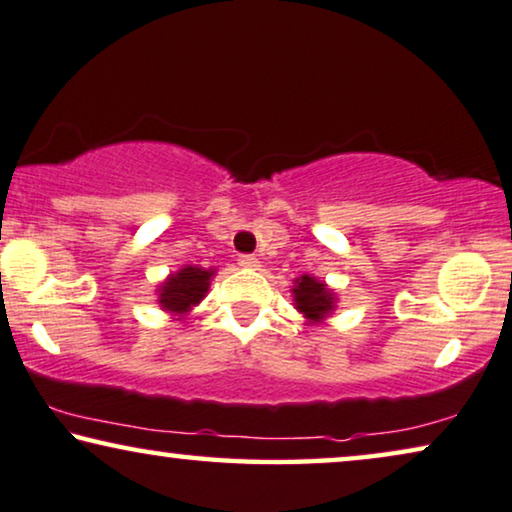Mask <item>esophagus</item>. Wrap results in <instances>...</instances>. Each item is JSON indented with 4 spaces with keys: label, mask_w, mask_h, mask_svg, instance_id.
I'll list each match as a JSON object with an SVG mask.
<instances>
[{
    "label": "esophagus",
    "mask_w": 512,
    "mask_h": 512,
    "mask_svg": "<svg viewBox=\"0 0 512 512\" xmlns=\"http://www.w3.org/2000/svg\"><path fill=\"white\" fill-rule=\"evenodd\" d=\"M239 264L246 266V269H257L259 259H257L255 255H241V257H239Z\"/></svg>",
    "instance_id": "esophagus-1"
}]
</instances>
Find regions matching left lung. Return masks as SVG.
<instances>
[{"mask_svg":"<svg viewBox=\"0 0 512 512\" xmlns=\"http://www.w3.org/2000/svg\"><path fill=\"white\" fill-rule=\"evenodd\" d=\"M294 294V308L304 315V318L311 322V325H318L327 318V315L334 311L336 297L329 287L322 283V280L313 276H299L294 280L292 287Z\"/></svg>","mask_w":512,"mask_h":512,"instance_id":"1","label":"left lung"}]
</instances>
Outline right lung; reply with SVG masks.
Returning <instances> with one entry per match:
<instances>
[{
    "label": "right lung",
    "instance_id": "add662e5",
    "mask_svg": "<svg viewBox=\"0 0 512 512\" xmlns=\"http://www.w3.org/2000/svg\"><path fill=\"white\" fill-rule=\"evenodd\" d=\"M213 269H201V266L187 264L181 271L171 273L157 290V301L164 311L171 315H187L201 299L206 297L208 285H211Z\"/></svg>",
    "mask_w": 512,
    "mask_h": 512
}]
</instances>
